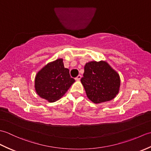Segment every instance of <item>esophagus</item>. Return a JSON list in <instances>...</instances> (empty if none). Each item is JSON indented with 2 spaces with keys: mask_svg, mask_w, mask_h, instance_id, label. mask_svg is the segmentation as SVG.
<instances>
[{
  "mask_svg": "<svg viewBox=\"0 0 151 151\" xmlns=\"http://www.w3.org/2000/svg\"><path fill=\"white\" fill-rule=\"evenodd\" d=\"M81 78H82V76H81V75H78V76H76V77L75 78V80H76V81H80V80L81 79Z\"/></svg>",
  "mask_w": 151,
  "mask_h": 151,
  "instance_id": "34e87169",
  "label": "esophagus"
}]
</instances>
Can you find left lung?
I'll return each instance as SVG.
<instances>
[{
    "mask_svg": "<svg viewBox=\"0 0 151 151\" xmlns=\"http://www.w3.org/2000/svg\"><path fill=\"white\" fill-rule=\"evenodd\" d=\"M81 81L88 98L95 104L114 99L121 85L119 74L105 61L86 63Z\"/></svg>",
    "mask_w": 151,
    "mask_h": 151,
    "instance_id": "8db88e82",
    "label": "left lung"
}]
</instances>
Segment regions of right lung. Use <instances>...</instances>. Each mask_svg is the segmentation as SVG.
Returning a JSON list of instances; mask_svg holds the SVG:
<instances>
[{
    "instance_id": "add662e5",
    "label": "right lung",
    "mask_w": 151,
    "mask_h": 151,
    "mask_svg": "<svg viewBox=\"0 0 151 151\" xmlns=\"http://www.w3.org/2000/svg\"><path fill=\"white\" fill-rule=\"evenodd\" d=\"M75 82L69 70L64 67L63 59L59 58L47 63L37 73L35 90L40 97L54 102L62 98Z\"/></svg>"
}]
</instances>
